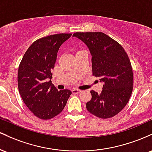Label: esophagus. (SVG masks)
<instances>
[{"instance_id":"esophagus-1","label":"esophagus","mask_w":152,"mask_h":152,"mask_svg":"<svg viewBox=\"0 0 152 152\" xmlns=\"http://www.w3.org/2000/svg\"><path fill=\"white\" fill-rule=\"evenodd\" d=\"M82 92V90L79 89H73L72 90V93L73 94H79Z\"/></svg>"}]
</instances>
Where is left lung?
I'll return each mask as SVG.
<instances>
[{"label":"left lung","instance_id":"left-lung-1","mask_svg":"<svg viewBox=\"0 0 152 152\" xmlns=\"http://www.w3.org/2000/svg\"><path fill=\"white\" fill-rule=\"evenodd\" d=\"M73 37L83 41L92 55L93 75L103 82L100 94L92 90L86 103L88 111L106 119L124 108L133 91L134 75L128 54L122 46L103 32H75Z\"/></svg>","mask_w":152,"mask_h":152}]
</instances>
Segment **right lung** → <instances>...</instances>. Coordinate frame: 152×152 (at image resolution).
<instances>
[{
	"instance_id": "right-lung-1",
	"label": "right lung",
	"mask_w": 152,
	"mask_h": 152,
	"mask_svg": "<svg viewBox=\"0 0 152 152\" xmlns=\"http://www.w3.org/2000/svg\"><path fill=\"white\" fill-rule=\"evenodd\" d=\"M71 35L57 34L37 39L20 62L18 91L27 108L40 119L49 120L60 113L72 94L69 90L58 91L51 80L58 50Z\"/></svg>"
}]
</instances>
